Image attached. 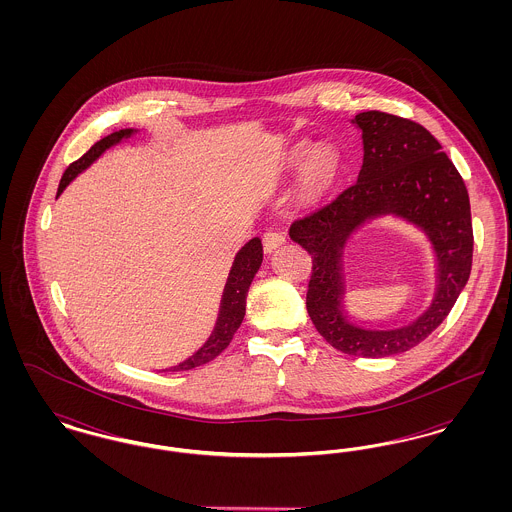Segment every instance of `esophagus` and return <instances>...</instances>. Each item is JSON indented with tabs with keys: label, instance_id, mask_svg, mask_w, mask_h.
Instances as JSON below:
<instances>
[{
	"label": "esophagus",
	"instance_id": "esophagus-1",
	"mask_svg": "<svg viewBox=\"0 0 512 512\" xmlns=\"http://www.w3.org/2000/svg\"><path fill=\"white\" fill-rule=\"evenodd\" d=\"M286 242V236L278 230H268L263 234V247H265V253H272L278 245H282Z\"/></svg>",
	"mask_w": 512,
	"mask_h": 512
}]
</instances>
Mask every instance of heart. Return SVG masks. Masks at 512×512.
<instances>
[{
    "instance_id": "1",
    "label": "heart",
    "mask_w": 512,
    "mask_h": 512,
    "mask_svg": "<svg viewBox=\"0 0 512 512\" xmlns=\"http://www.w3.org/2000/svg\"><path fill=\"white\" fill-rule=\"evenodd\" d=\"M303 167H307L303 176V195L307 199H318L334 186L340 174V151L336 147L326 146L313 153V147L299 146L293 149L286 169L299 171Z\"/></svg>"
}]
</instances>
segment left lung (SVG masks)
Wrapping results in <instances>:
<instances>
[{"label": "left lung", "mask_w": 512, "mask_h": 512, "mask_svg": "<svg viewBox=\"0 0 512 512\" xmlns=\"http://www.w3.org/2000/svg\"><path fill=\"white\" fill-rule=\"evenodd\" d=\"M363 130V167L315 213L293 220L290 238L313 259L307 311L318 334L341 353L390 357L426 340L453 309L472 268V219L463 176L438 140L418 122L382 111L355 117ZM397 214L422 227L439 255V292L413 325L395 331H365L344 320L340 307V251L365 220Z\"/></svg>", "instance_id": "8db88e82"}]
</instances>
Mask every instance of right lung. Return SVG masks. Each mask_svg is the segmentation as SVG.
<instances>
[{"instance_id":"right-lung-1","label":"right lung","mask_w":512,"mask_h":512,"mask_svg":"<svg viewBox=\"0 0 512 512\" xmlns=\"http://www.w3.org/2000/svg\"><path fill=\"white\" fill-rule=\"evenodd\" d=\"M134 130L126 128V130H119L113 132L109 136H105L103 140L96 142L94 146L90 147L78 161H74L69 165V169L63 174L61 182H59V190L57 195L65 190V186L73 180L78 172L84 171L86 167H90L99 155L107 149V147L119 144L122 138H128ZM263 261V245L259 238L249 240L247 244L238 251L232 270L228 274V282L224 286V293H222V301H220L219 318H217V326L211 334V338L205 341V345L195 351L190 359H186L180 365L171 366L167 368V372H178V370H192L195 366L205 365L213 359H217L220 353L230 345V341L234 338L236 330L240 328L242 320L245 315V297L249 292V286L253 282V276L257 274V270L261 267Z\"/></svg>"}]
</instances>
